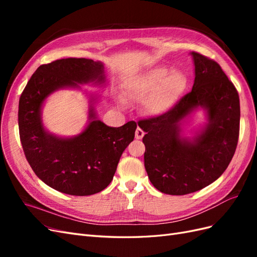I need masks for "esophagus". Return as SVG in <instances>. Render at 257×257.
<instances>
[{
  "label": "esophagus",
  "mask_w": 257,
  "mask_h": 257,
  "mask_svg": "<svg viewBox=\"0 0 257 257\" xmlns=\"http://www.w3.org/2000/svg\"><path fill=\"white\" fill-rule=\"evenodd\" d=\"M145 135V132L141 128V127H137L136 132H135V138L136 139H142Z\"/></svg>",
  "instance_id": "obj_1"
}]
</instances>
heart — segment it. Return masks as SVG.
Returning a JSON list of instances; mask_svg holds the SVG:
<instances>
[{"mask_svg":"<svg viewBox=\"0 0 257 257\" xmlns=\"http://www.w3.org/2000/svg\"><path fill=\"white\" fill-rule=\"evenodd\" d=\"M186 85V78L180 71L158 66L138 75L127 85V96L144 100L147 110L160 113L166 110L181 94Z\"/></svg>","mask_w":257,"mask_h":257,"instance_id":"b5f03b06","label":"heart"}]
</instances>
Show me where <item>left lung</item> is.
<instances>
[{
    "instance_id": "left-lung-1",
    "label": "left lung",
    "mask_w": 257,
    "mask_h": 257,
    "mask_svg": "<svg viewBox=\"0 0 257 257\" xmlns=\"http://www.w3.org/2000/svg\"><path fill=\"white\" fill-rule=\"evenodd\" d=\"M195 65L192 91L164 113L138 122L146 135L145 168L151 183L169 195H185L215 181L234 157L240 124L238 92L215 61L190 53ZM198 106L208 122L192 141L180 135V123Z\"/></svg>"
}]
</instances>
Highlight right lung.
Listing matches in <instances>:
<instances>
[{"label": "right lung", "instance_id": "1", "mask_svg": "<svg viewBox=\"0 0 257 257\" xmlns=\"http://www.w3.org/2000/svg\"><path fill=\"white\" fill-rule=\"evenodd\" d=\"M105 83L104 65L84 58L43 64L28 81L19 99L18 124L23 152L35 175L50 188L68 195L87 196L111 182L123 151L134 141L137 124L107 126L96 119L95 98L90 99L89 124L75 137L61 138L43 126L42 106L61 88L78 83Z\"/></svg>", "mask_w": 257, "mask_h": 257}]
</instances>
